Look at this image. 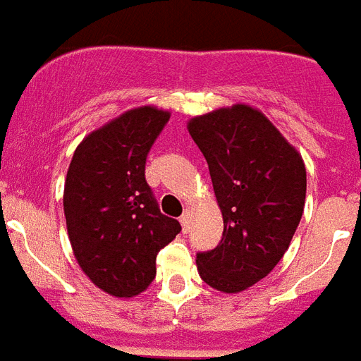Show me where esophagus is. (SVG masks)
I'll return each mask as SVG.
<instances>
[{"mask_svg": "<svg viewBox=\"0 0 361 361\" xmlns=\"http://www.w3.org/2000/svg\"><path fill=\"white\" fill-rule=\"evenodd\" d=\"M180 222H181V228H183V231H189L190 230V215L189 213H183V215L180 216Z\"/></svg>", "mask_w": 361, "mask_h": 361, "instance_id": "obj_1", "label": "esophagus"}]
</instances>
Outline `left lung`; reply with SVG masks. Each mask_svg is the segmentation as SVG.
<instances>
[{
    "mask_svg": "<svg viewBox=\"0 0 361 361\" xmlns=\"http://www.w3.org/2000/svg\"><path fill=\"white\" fill-rule=\"evenodd\" d=\"M189 133L209 166L224 219L221 243L198 252L207 286L239 293L265 278L289 248L306 200V166L295 148L248 105L196 116Z\"/></svg>",
    "mask_w": 361,
    "mask_h": 361,
    "instance_id": "left-lung-1",
    "label": "left lung"
}]
</instances>
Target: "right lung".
<instances>
[{
	"label": "right lung",
	"mask_w": 361,
	"mask_h": 361,
	"mask_svg": "<svg viewBox=\"0 0 361 361\" xmlns=\"http://www.w3.org/2000/svg\"><path fill=\"white\" fill-rule=\"evenodd\" d=\"M171 118L139 107L92 131L75 148L64 183V216L79 267L114 297L154 282L155 257L181 231L161 213L145 178L148 152Z\"/></svg>",
	"instance_id": "1"
}]
</instances>
